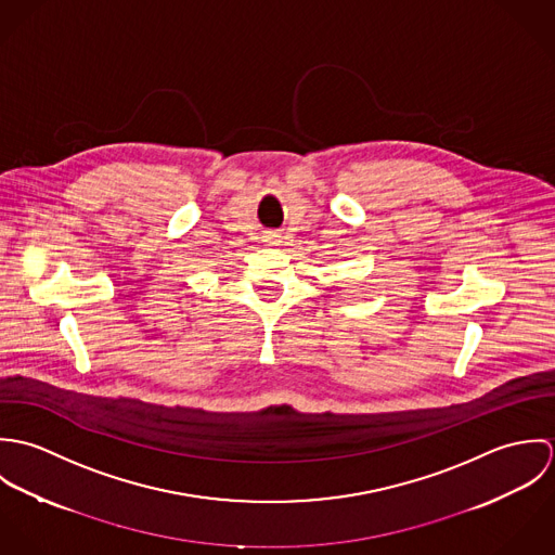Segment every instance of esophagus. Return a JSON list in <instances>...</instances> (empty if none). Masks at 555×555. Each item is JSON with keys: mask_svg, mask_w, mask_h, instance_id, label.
<instances>
[{"mask_svg": "<svg viewBox=\"0 0 555 555\" xmlns=\"http://www.w3.org/2000/svg\"><path fill=\"white\" fill-rule=\"evenodd\" d=\"M262 241H264L267 245H278V243H280V235L273 233V231H269V233L262 235Z\"/></svg>", "mask_w": 555, "mask_h": 555, "instance_id": "34e87169", "label": "esophagus"}]
</instances>
